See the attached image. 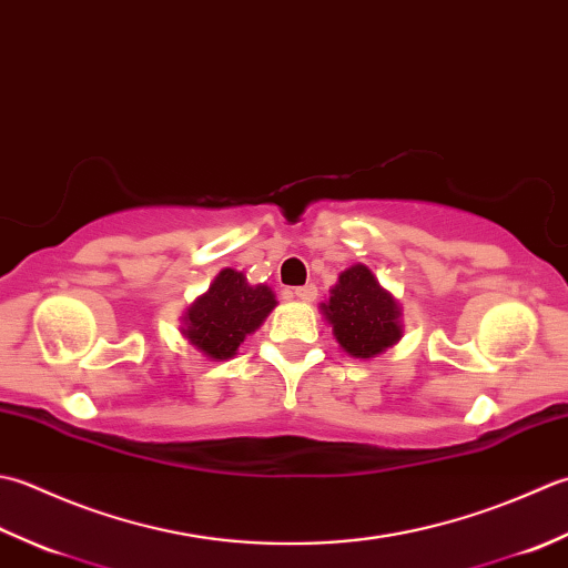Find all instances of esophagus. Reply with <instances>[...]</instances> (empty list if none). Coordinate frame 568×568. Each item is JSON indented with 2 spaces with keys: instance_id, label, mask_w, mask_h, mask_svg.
I'll use <instances>...</instances> for the list:
<instances>
[{
  "instance_id": "1",
  "label": "esophagus",
  "mask_w": 568,
  "mask_h": 568,
  "mask_svg": "<svg viewBox=\"0 0 568 568\" xmlns=\"http://www.w3.org/2000/svg\"><path fill=\"white\" fill-rule=\"evenodd\" d=\"M294 296H296L298 301H304V304H311V301L316 298V286H314V284L296 286V288H294Z\"/></svg>"
}]
</instances>
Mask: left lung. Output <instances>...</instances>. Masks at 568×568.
I'll list each match as a JSON object with an SVG mask.
<instances>
[{
	"mask_svg": "<svg viewBox=\"0 0 568 568\" xmlns=\"http://www.w3.org/2000/svg\"><path fill=\"white\" fill-rule=\"evenodd\" d=\"M321 314L333 326V335L351 357L369 361L402 338V306L367 264H353L341 272Z\"/></svg>",
	"mask_w": 568,
	"mask_h": 568,
	"instance_id": "left-lung-1",
	"label": "left lung"
}]
</instances>
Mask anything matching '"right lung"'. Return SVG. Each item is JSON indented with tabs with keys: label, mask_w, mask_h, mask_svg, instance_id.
Wrapping results in <instances>:
<instances>
[{
	"label": "right lung",
	"mask_w": 568,
	"mask_h": 568,
	"mask_svg": "<svg viewBox=\"0 0 568 568\" xmlns=\"http://www.w3.org/2000/svg\"><path fill=\"white\" fill-rule=\"evenodd\" d=\"M274 306L276 296L267 284H250L245 274L225 267L186 308L181 333L207 361H230Z\"/></svg>",
	"instance_id": "1"
}]
</instances>
